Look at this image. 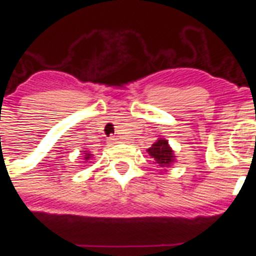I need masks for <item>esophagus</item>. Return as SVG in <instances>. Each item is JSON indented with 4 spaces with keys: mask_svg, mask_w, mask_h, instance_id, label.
<instances>
[{
    "mask_svg": "<svg viewBox=\"0 0 256 256\" xmlns=\"http://www.w3.org/2000/svg\"><path fill=\"white\" fill-rule=\"evenodd\" d=\"M108 144H116L118 142V138L116 137H114V136H112V137H108Z\"/></svg>",
    "mask_w": 256,
    "mask_h": 256,
    "instance_id": "obj_1",
    "label": "esophagus"
}]
</instances>
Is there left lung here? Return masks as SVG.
Instances as JSON below:
<instances>
[{
	"label": "left lung",
	"mask_w": 256,
	"mask_h": 256,
	"mask_svg": "<svg viewBox=\"0 0 256 256\" xmlns=\"http://www.w3.org/2000/svg\"><path fill=\"white\" fill-rule=\"evenodd\" d=\"M148 151L160 166H169L174 162V154L166 140H158Z\"/></svg>",
	"instance_id": "left-lung-1"
}]
</instances>
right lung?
Returning a JSON list of instances; mask_svg holds the SVG:
<instances>
[{"label":"right lung","instance_id":"obj_1","mask_svg":"<svg viewBox=\"0 0 256 256\" xmlns=\"http://www.w3.org/2000/svg\"><path fill=\"white\" fill-rule=\"evenodd\" d=\"M91 156H92V154H90V152H87V151H86V155H84V160H88V159H91Z\"/></svg>","mask_w":256,"mask_h":256}]
</instances>
